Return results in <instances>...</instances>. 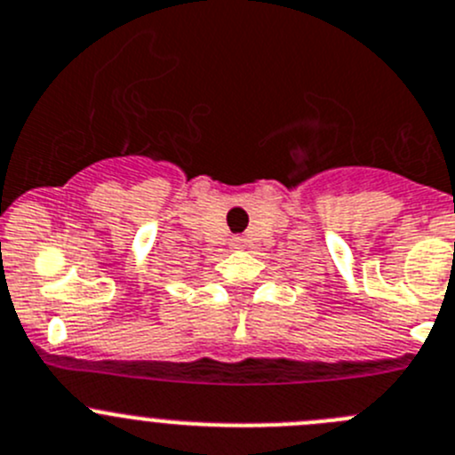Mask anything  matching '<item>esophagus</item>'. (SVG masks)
<instances>
[{
    "label": "esophagus",
    "instance_id": "obj_1",
    "mask_svg": "<svg viewBox=\"0 0 455 455\" xmlns=\"http://www.w3.org/2000/svg\"><path fill=\"white\" fill-rule=\"evenodd\" d=\"M249 244V240L244 235H235L233 237V249H244Z\"/></svg>",
    "mask_w": 455,
    "mask_h": 455
}]
</instances>
